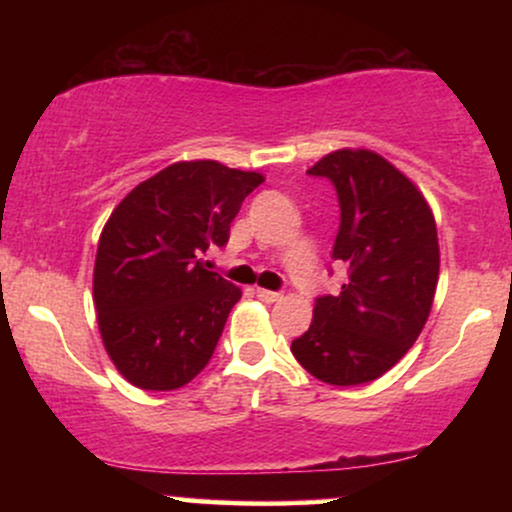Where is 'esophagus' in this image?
I'll use <instances>...</instances> for the list:
<instances>
[{"label":"esophagus","mask_w":512,"mask_h":512,"mask_svg":"<svg viewBox=\"0 0 512 512\" xmlns=\"http://www.w3.org/2000/svg\"><path fill=\"white\" fill-rule=\"evenodd\" d=\"M257 298L264 303H276V301H281V293L269 291V289H257Z\"/></svg>","instance_id":"34e87169"}]
</instances>
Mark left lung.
<instances>
[{
	"label": "left lung",
	"instance_id": "1",
	"mask_svg": "<svg viewBox=\"0 0 512 512\" xmlns=\"http://www.w3.org/2000/svg\"><path fill=\"white\" fill-rule=\"evenodd\" d=\"M308 173L337 190L332 260L346 264V281L337 296L315 298L313 322L291 351L322 383L363 385L424 330L440 269L436 221L414 182L373 151H334Z\"/></svg>",
	"mask_w": 512,
	"mask_h": 512
}]
</instances>
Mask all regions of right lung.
I'll return each mask as SVG.
<instances>
[{
    "label": "right lung",
    "instance_id": "add662e5",
    "mask_svg": "<svg viewBox=\"0 0 512 512\" xmlns=\"http://www.w3.org/2000/svg\"><path fill=\"white\" fill-rule=\"evenodd\" d=\"M216 161H182L117 204L93 269V303L105 351L132 385L178 390L202 368L240 301L204 255L228 243L243 199L262 185Z\"/></svg>",
    "mask_w": 512,
    "mask_h": 512
}]
</instances>
